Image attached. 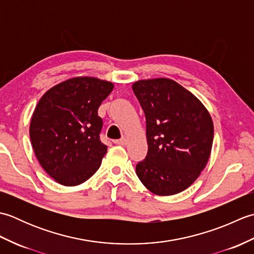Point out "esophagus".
<instances>
[{"label": "esophagus", "mask_w": 254, "mask_h": 254, "mask_svg": "<svg viewBox=\"0 0 254 254\" xmlns=\"http://www.w3.org/2000/svg\"><path fill=\"white\" fill-rule=\"evenodd\" d=\"M115 144H117V145H126L127 144V138L126 137H122L120 139H116Z\"/></svg>", "instance_id": "obj_1"}]
</instances>
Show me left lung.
<instances>
[{"label":"left lung","mask_w":254,"mask_h":254,"mask_svg":"<svg viewBox=\"0 0 254 254\" xmlns=\"http://www.w3.org/2000/svg\"><path fill=\"white\" fill-rule=\"evenodd\" d=\"M146 118L148 150L136 175L157 195L177 194L197 179L212 149L214 127L195 96L169 78L134 83Z\"/></svg>","instance_id":"obj_1"}]
</instances>
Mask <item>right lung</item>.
Returning a JSON list of instances; mask_svg holds the SVG:
<instances>
[{
    "instance_id": "1",
    "label": "right lung",
    "mask_w": 254,
    "mask_h": 254,
    "mask_svg": "<svg viewBox=\"0 0 254 254\" xmlns=\"http://www.w3.org/2000/svg\"><path fill=\"white\" fill-rule=\"evenodd\" d=\"M113 84L75 77L41 97L30 122L31 145L42 168L63 186L85 182L98 170L107 146L100 141L98 108Z\"/></svg>"
}]
</instances>
